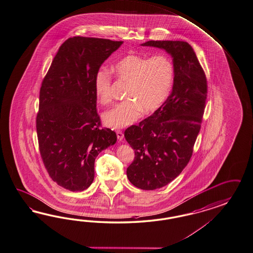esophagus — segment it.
Instances as JSON below:
<instances>
[{
	"label": "esophagus",
	"mask_w": 253,
	"mask_h": 253,
	"mask_svg": "<svg viewBox=\"0 0 253 253\" xmlns=\"http://www.w3.org/2000/svg\"><path fill=\"white\" fill-rule=\"evenodd\" d=\"M117 137H118V140L119 141H122L123 139V137H124V134H123V131L122 130H118L116 131Z\"/></svg>",
	"instance_id": "obj_1"
}]
</instances>
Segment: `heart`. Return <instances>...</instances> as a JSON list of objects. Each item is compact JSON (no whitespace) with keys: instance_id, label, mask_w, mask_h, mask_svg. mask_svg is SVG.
I'll list each match as a JSON object with an SVG mask.
<instances>
[{"instance_id":"heart-1","label":"heart","mask_w":253,"mask_h":253,"mask_svg":"<svg viewBox=\"0 0 253 253\" xmlns=\"http://www.w3.org/2000/svg\"><path fill=\"white\" fill-rule=\"evenodd\" d=\"M117 78L129 83L126 100L103 114L104 123L111 128L123 129L136 123L143 111L154 112L159 109L170 94L175 67L166 54L145 57L129 54L113 65ZM112 77L108 70L99 69L94 79L95 94L98 102L107 105L111 101Z\"/></svg>"}]
</instances>
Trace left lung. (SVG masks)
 Masks as SVG:
<instances>
[{
  "label": "left lung",
  "mask_w": 253,
  "mask_h": 253,
  "mask_svg": "<svg viewBox=\"0 0 253 253\" xmlns=\"http://www.w3.org/2000/svg\"><path fill=\"white\" fill-rule=\"evenodd\" d=\"M142 46L165 49L175 67L172 92L164 104L124 131L135 155L127 177L137 188L153 191L177 178L191 159L205 112L207 80L188 42L150 41Z\"/></svg>",
  "instance_id": "left-lung-1"
}]
</instances>
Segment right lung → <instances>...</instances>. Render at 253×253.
<instances>
[{
  "label": "right lung",
  "instance_id": "1",
  "mask_svg": "<svg viewBox=\"0 0 253 253\" xmlns=\"http://www.w3.org/2000/svg\"><path fill=\"white\" fill-rule=\"evenodd\" d=\"M123 43L70 38L42 81L37 115L41 158L49 177L69 191H84L92 184L96 157L117 142L115 131L100 127L94 79Z\"/></svg>",
  "mask_w": 253,
  "mask_h": 253
}]
</instances>
